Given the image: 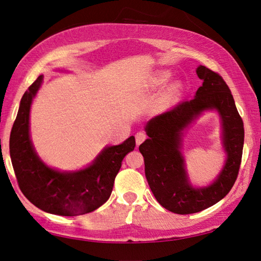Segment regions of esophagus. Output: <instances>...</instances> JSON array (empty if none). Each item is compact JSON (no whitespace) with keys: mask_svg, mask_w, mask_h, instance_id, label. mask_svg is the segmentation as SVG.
<instances>
[{"mask_svg":"<svg viewBox=\"0 0 261 261\" xmlns=\"http://www.w3.org/2000/svg\"><path fill=\"white\" fill-rule=\"evenodd\" d=\"M146 138H147V135L145 134V132H143V131L138 132V134L136 135V142H137V145L139 146L140 143H142L143 141L146 140Z\"/></svg>","mask_w":261,"mask_h":261,"instance_id":"34e87169","label":"esophagus"}]
</instances>
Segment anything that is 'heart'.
<instances>
[{
	"instance_id": "obj_1",
	"label": "heart",
	"mask_w": 261,
	"mask_h": 261,
	"mask_svg": "<svg viewBox=\"0 0 261 261\" xmlns=\"http://www.w3.org/2000/svg\"><path fill=\"white\" fill-rule=\"evenodd\" d=\"M169 74L167 71H162V73L158 74L156 77V83L157 84H164V83L168 80Z\"/></svg>"
}]
</instances>
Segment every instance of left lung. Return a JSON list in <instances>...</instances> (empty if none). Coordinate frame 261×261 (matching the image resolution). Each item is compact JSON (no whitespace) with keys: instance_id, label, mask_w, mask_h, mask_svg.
I'll use <instances>...</instances> for the list:
<instances>
[{"instance_id":"left-lung-1","label":"left lung","mask_w":261,"mask_h":261,"mask_svg":"<svg viewBox=\"0 0 261 261\" xmlns=\"http://www.w3.org/2000/svg\"><path fill=\"white\" fill-rule=\"evenodd\" d=\"M203 81L195 96L148 121V139L139 146L145 159L149 187L158 203L177 214H192L212 206L228 194L239 173L245 129L233 96L222 77L199 65ZM215 110L221 120L227 159L218 177L207 187H193L182 156V138L192 122L204 112Z\"/></svg>"}]
</instances>
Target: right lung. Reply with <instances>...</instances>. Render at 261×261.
I'll return each instance as SVG.
<instances>
[{
    "instance_id": "obj_1",
    "label": "right lung",
    "mask_w": 261,
    "mask_h": 261,
    "mask_svg": "<svg viewBox=\"0 0 261 261\" xmlns=\"http://www.w3.org/2000/svg\"><path fill=\"white\" fill-rule=\"evenodd\" d=\"M40 75L21 98L10 136V156L21 192L47 213L76 216L93 212L110 198L122 160L136 147L135 137L108 146L87 167L62 171L49 167L38 156L30 138V109L40 88Z\"/></svg>"
}]
</instances>
